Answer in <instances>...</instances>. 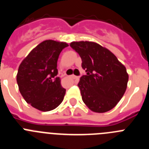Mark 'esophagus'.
Segmentation results:
<instances>
[{"label":"esophagus","mask_w":149,"mask_h":149,"mask_svg":"<svg viewBox=\"0 0 149 149\" xmlns=\"http://www.w3.org/2000/svg\"><path fill=\"white\" fill-rule=\"evenodd\" d=\"M71 77H72V79H74V80L78 79V77H77V76H75V75H72V76H71Z\"/></svg>","instance_id":"34e87169"}]
</instances>
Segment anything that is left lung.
Masks as SVG:
<instances>
[{"label": "left lung", "mask_w": 149, "mask_h": 149, "mask_svg": "<svg viewBox=\"0 0 149 149\" xmlns=\"http://www.w3.org/2000/svg\"><path fill=\"white\" fill-rule=\"evenodd\" d=\"M70 46L80 55L86 72L77 84L84 104L95 113L113 108L127 88L125 67L111 51L97 43L73 42Z\"/></svg>", "instance_id": "8db88e82"}]
</instances>
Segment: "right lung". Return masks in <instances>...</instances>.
Returning a JSON list of instances; mask_svg holds the SVG:
<instances>
[{"label":"right lung","instance_id":"right-lung-1","mask_svg":"<svg viewBox=\"0 0 149 149\" xmlns=\"http://www.w3.org/2000/svg\"><path fill=\"white\" fill-rule=\"evenodd\" d=\"M65 42L45 40L30 51L19 65L17 84L27 104L41 111H50L62 103L65 89L57 77V60Z\"/></svg>","mask_w":149,"mask_h":149}]
</instances>
